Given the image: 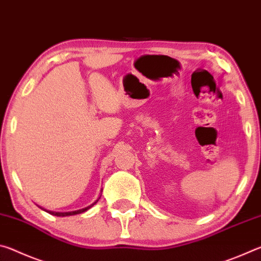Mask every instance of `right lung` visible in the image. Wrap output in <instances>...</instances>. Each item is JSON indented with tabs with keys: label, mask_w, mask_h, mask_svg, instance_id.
I'll return each mask as SVG.
<instances>
[{
	"label": "right lung",
	"mask_w": 261,
	"mask_h": 261,
	"mask_svg": "<svg viewBox=\"0 0 261 261\" xmlns=\"http://www.w3.org/2000/svg\"><path fill=\"white\" fill-rule=\"evenodd\" d=\"M101 192H102V190H101ZM100 197L101 196H99V198L98 199H96L93 204H91L90 206H87V207H85V208H82V210H77V211H72V212H53V211H48V210H45V208H42V207H40V208H42L43 211H46L47 213H49V214H51V215H55V216H70V215H76V214H82V213H84V212H86V211H88L91 208V207H93L96 202L99 201V199H100Z\"/></svg>",
	"instance_id": "obj_1"
}]
</instances>
